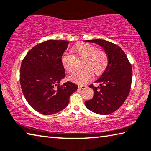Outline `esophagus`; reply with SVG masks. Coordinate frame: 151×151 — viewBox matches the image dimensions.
Masks as SVG:
<instances>
[{"instance_id":"esophagus-1","label":"esophagus","mask_w":151,"mask_h":151,"mask_svg":"<svg viewBox=\"0 0 151 151\" xmlns=\"http://www.w3.org/2000/svg\"><path fill=\"white\" fill-rule=\"evenodd\" d=\"M78 88L81 89H85V88H86V85H80L78 86Z\"/></svg>"}]
</instances>
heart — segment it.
Masks as SVG:
<instances>
[{
	"mask_svg": "<svg viewBox=\"0 0 151 151\" xmlns=\"http://www.w3.org/2000/svg\"><path fill=\"white\" fill-rule=\"evenodd\" d=\"M75 56L65 52L62 57V64L68 73H72L75 68L76 58H85L82 68L70 76V79L75 83L85 84L92 78V73L94 75L103 73L109 65V57L106 52L99 50L95 46L86 43L78 44L74 48Z\"/></svg>",
	"mask_w": 151,
	"mask_h": 151,
	"instance_id": "1",
	"label": "heart"
}]
</instances>
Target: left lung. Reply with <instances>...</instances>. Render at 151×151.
<instances>
[{
  "label": "left lung",
  "instance_id": "obj_1",
  "mask_svg": "<svg viewBox=\"0 0 151 151\" xmlns=\"http://www.w3.org/2000/svg\"><path fill=\"white\" fill-rule=\"evenodd\" d=\"M94 42L104 48L109 57V65L95 81L99 86L89 85L94 96L85 101L86 108L95 113L109 114L116 111L126 100L131 91L132 69L131 63L121 47L103 39L85 40Z\"/></svg>",
  "mask_w": 151,
  "mask_h": 151
}]
</instances>
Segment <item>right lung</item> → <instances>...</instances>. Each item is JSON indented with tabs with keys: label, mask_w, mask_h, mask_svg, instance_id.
Here are the masks:
<instances>
[{
	"label": "right lung",
	"mask_w": 151,
	"mask_h": 151,
	"mask_svg": "<svg viewBox=\"0 0 151 151\" xmlns=\"http://www.w3.org/2000/svg\"><path fill=\"white\" fill-rule=\"evenodd\" d=\"M68 41L49 40L35 46L25 56L20 69V83L24 96L35 111L45 115L66 108L78 85L67 81L62 56Z\"/></svg>",
	"instance_id": "right-lung-1"
}]
</instances>
